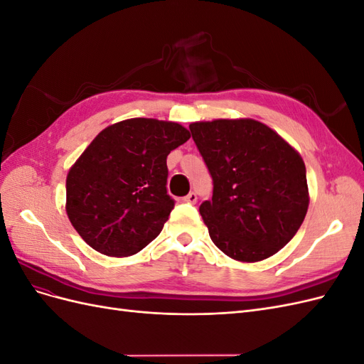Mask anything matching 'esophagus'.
I'll list each match as a JSON object with an SVG mask.
<instances>
[{
    "label": "esophagus",
    "mask_w": 364,
    "mask_h": 364,
    "mask_svg": "<svg viewBox=\"0 0 364 364\" xmlns=\"http://www.w3.org/2000/svg\"><path fill=\"white\" fill-rule=\"evenodd\" d=\"M182 202H186V203H196L197 202V194L196 193H190L188 196H185L183 199H182Z\"/></svg>",
    "instance_id": "esophagus-1"
}]
</instances>
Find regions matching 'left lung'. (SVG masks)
Returning <instances> with one entry per match:
<instances>
[{
    "mask_svg": "<svg viewBox=\"0 0 364 364\" xmlns=\"http://www.w3.org/2000/svg\"><path fill=\"white\" fill-rule=\"evenodd\" d=\"M213 176V199L199 211L213 243L241 262L279 252L301 228L310 203L302 156L252 118L190 124Z\"/></svg>",
    "mask_w": 364,
    "mask_h": 364,
    "instance_id": "1",
    "label": "left lung"
}]
</instances>
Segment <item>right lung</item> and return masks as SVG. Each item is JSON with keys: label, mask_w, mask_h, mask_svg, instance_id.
Listing matches in <instances>:
<instances>
[{"label": "right lung", "mask_w": 364, "mask_h": 364, "mask_svg": "<svg viewBox=\"0 0 364 364\" xmlns=\"http://www.w3.org/2000/svg\"><path fill=\"white\" fill-rule=\"evenodd\" d=\"M174 121L130 118L107 126L67 176L65 209L94 250L130 257L155 240L174 200L167 194V156L190 139Z\"/></svg>", "instance_id": "right-lung-1"}]
</instances>
